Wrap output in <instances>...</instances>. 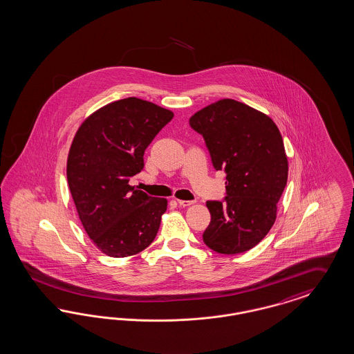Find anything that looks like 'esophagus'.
<instances>
[{
    "instance_id": "1",
    "label": "esophagus",
    "mask_w": 354,
    "mask_h": 354,
    "mask_svg": "<svg viewBox=\"0 0 354 354\" xmlns=\"http://www.w3.org/2000/svg\"><path fill=\"white\" fill-rule=\"evenodd\" d=\"M176 203L179 204V207H189L194 204V201H188V200H176Z\"/></svg>"
}]
</instances>
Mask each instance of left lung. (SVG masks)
<instances>
[{
  "label": "left lung",
  "mask_w": 354,
  "mask_h": 354,
  "mask_svg": "<svg viewBox=\"0 0 354 354\" xmlns=\"http://www.w3.org/2000/svg\"><path fill=\"white\" fill-rule=\"evenodd\" d=\"M191 128L201 134L213 167L226 174V196L207 201L210 223L204 243L218 254H242L273 226L288 182L280 131L263 112L222 99L196 112Z\"/></svg>",
  "instance_id": "1"
}]
</instances>
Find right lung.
<instances>
[{"instance_id": "obj_1", "label": "right lung", "mask_w": 354, "mask_h": 354, "mask_svg": "<svg viewBox=\"0 0 354 354\" xmlns=\"http://www.w3.org/2000/svg\"><path fill=\"white\" fill-rule=\"evenodd\" d=\"M174 113L125 97L88 116L74 137L66 176L80 220L97 248L111 257L136 255L158 232L167 200L129 185L144 170V153Z\"/></svg>"}]
</instances>
